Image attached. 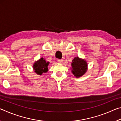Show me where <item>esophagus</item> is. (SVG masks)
Returning <instances> with one entry per match:
<instances>
[{"instance_id":"obj_1","label":"esophagus","mask_w":121,"mask_h":121,"mask_svg":"<svg viewBox=\"0 0 121 121\" xmlns=\"http://www.w3.org/2000/svg\"><path fill=\"white\" fill-rule=\"evenodd\" d=\"M58 62L59 63H62L63 60H60V59H58Z\"/></svg>"}]
</instances>
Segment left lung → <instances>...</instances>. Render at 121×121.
<instances>
[{
  "instance_id": "obj_1",
  "label": "left lung",
  "mask_w": 121,
  "mask_h": 121,
  "mask_svg": "<svg viewBox=\"0 0 121 121\" xmlns=\"http://www.w3.org/2000/svg\"><path fill=\"white\" fill-rule=\"evenodd\" d=\"M71 73L76 78L81 77L86 73L87 70V63L85 59L78 56L75 57L71 63Z\"/></svg>"
}]
</instances>
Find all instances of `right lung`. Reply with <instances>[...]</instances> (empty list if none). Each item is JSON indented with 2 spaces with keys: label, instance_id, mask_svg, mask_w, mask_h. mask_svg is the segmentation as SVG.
Here are the masks:
<instances>
[{
  "label": "right lung",
  "instance_id": "add662e5",
  "mask_svg": "<svg viewBox=\"0 0 121 121\" xmlns=\"http://www.w3.org/2000/svg\"><path fill=\"white\" fill-rule=\"evenodd\" d=\"M49 63L50 62H46L44 58H40L37 61H36L32 65L34 72L38 75H42L43 73H46L48 70Z\"/></svg>",
  "mask_w": 121,
  "mask_h": 121
}]
</instances>
